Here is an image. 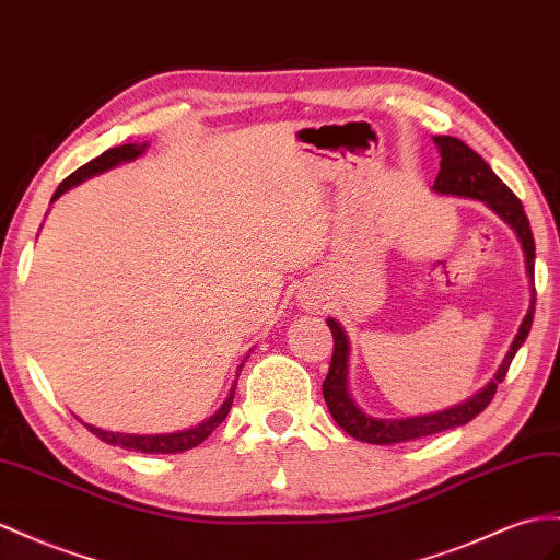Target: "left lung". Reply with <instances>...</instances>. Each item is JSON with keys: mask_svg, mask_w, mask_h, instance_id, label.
Masks as SVG:
<instances>
[{"mask_svg": "<svg viewBox=\"0 0 560 560\" xmlns=\"http://www.w3.org/2000/svg\"><path fill=\"white\" fill-rule=\"evenodd\" d=\"M433 139L442 155L433 191L442 196H462V198L482 200L487 208L494 210L499 218L513 229L515 236L521 238V246L525 253L529 295L533 298H529V310L494 378L487 383L478 395H472L462 405L450 407L438 413H425V417H411V419H374L354 405V399L350 397V390H348V357H350L348 336L336 319L328 317L326 324L334 334V357L322 385L326 407L331 411L334 421L346 430L348 435L369 444H395V442L419 440L425 435L442 433V430H450L456 425H466L468 421L476 419L478 413L492 402V397L497 393V383L504 381L513 357L525 342L535 317V238H533V229H529L527 214L523 210V203L518 200V196H515L509 186L494 175L492 167L487 165L470 147H466L462 139L447 137V135H440Z\"/></svg>", "mask_w": 560, "mask_h": 560, "instance_id": "8db88e82", "label": "left lung"}]
</instances>
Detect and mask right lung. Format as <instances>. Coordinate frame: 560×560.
I'll use <instances>...</instances> for the list:
<instances>
[{
	"instance_id": "right-lung-1",
	"label": "right lung",
	"mask_w": 560,
	"mask_h": 560,
	"mask_svg": "<svg viewBox=\"0 0 560 560\" xmlns=\"http://www.w3.org/2000/svg\"><path fill=\"white\" fill-rule=\"evenodd\" d=\"M143 151H147V141L143 143H122V147H116V149H108L104 151L98 158H94V161H90L88 165L78 167L73 175L66 177L59 189L54 191L51 196V203L56 198H59L61 194H66L68 189H73V186H78L80 182L90 179L94 175H102V172L116 167L120 163H127V161H135V158H139ZM241 371V369H238ZM234 393H236V385H232V390H229V397L224 399V405L220 407V411L214 413V417H210L208 421L198 423L196 428H189V430H179V433H167V435H130V433H113V430H102V428H94L90 423L88 425L90 433H94L98 440H104L108 444H116V447H122L127 452H141V454H177V452H186V450H194L198 447L200 442H203L214 428H218L224 419L229 409H232V402H234Z\"/></svg>"
}]
</instances>
